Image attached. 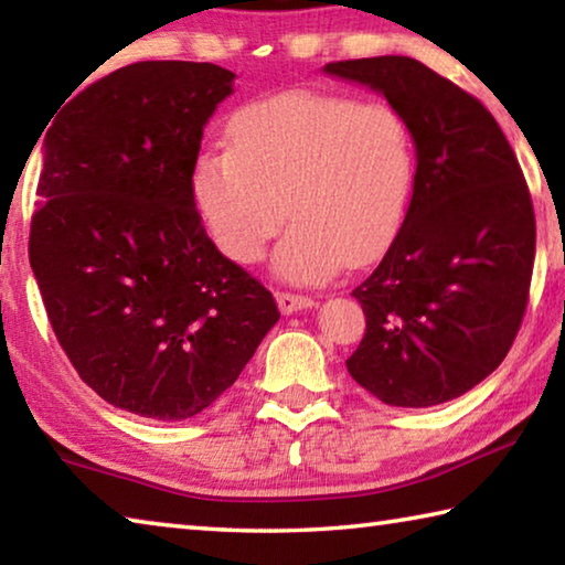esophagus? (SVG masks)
I'll return each mask as SVG.
<instances>
[{"label":"esophagus","mask_w":565,"mask_h":565,"mask_svg":"<svg viewBox=\"0 0 565 565\" xmlns=\"http://www.w3.org/2000/svg\"><path fill=\"white\" fill-rule=\"evenodd\" d=\"M276 303H279L281 313H294V311L309 309V306H313V299H311V296H301V294L279 291V294H276Z\"/></svg>","instance_id":"esophagus-1"}]
</instances>
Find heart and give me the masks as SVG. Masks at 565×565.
<instances>
[{
  "label": "heart",
  "instance_id": "1",
  "mask_svg": "<svg viewBox=\"0 0 565 565\" xmlns=\"http://www.w3.org/2000/svg\"><path fill=\"white\" fill-rule=\"evenodd\" d=\"M411 181L401 114L321 92L246 104L228 124V147L204 149L191 167V194L228 259L259 262L289 212L274 269L299 284L376 259L398 232Z\"/></svg>",
  "mask_w": 565,
  "mask_h": 565
}]
</instances>
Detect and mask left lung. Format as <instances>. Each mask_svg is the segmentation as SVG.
Listing matches in <instances>:
<instances>
[{
  "mask_svg": "<svg viewBox=\"0 0 565 565\" xmlns=\"http://www.w3.org/2000/svg\"><path fill=\"white\" fill-rule=\"evenodd\" d=\"M323 72L384 94L416 145L404 224L353 289L366 333L347 369L388 406L444 404L493 374L521 329L535 256L529 184L493 114L426 64L371 56Z\"/></svg>",
  "mask_w": 565,
  "mask_h": 565,
  "instance_id": "obj_1",
  "label": "left lung"
}]
</instances>
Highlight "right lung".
Here are the masks:
<instances>
[{
  "instance_id": "obj_1",
  "label": "right lung",
  "mask_w": 565,
  "mask_h": 565,
  "mask_svg": "<svg viewBox=\"0 0 565 565\" xmlns=\"http://www.w3.org/2000/svg\"><path fill=\"white\" fill-rule=\"evenodd\" d=\"M234 72L137 62L76 94L44 139L30 264L84 384L129 414L212 406L279 321L271 291L218 252L191 167Z\"/></svg>"
}]
</instances>
